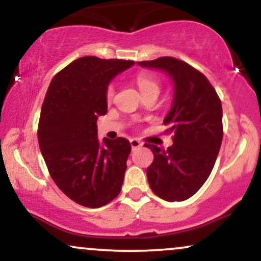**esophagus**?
Returning a JSON list of instances; mask_svg holds the SVG:
<instances>
[{
	"instance_id": "esophagus-1",
	"label": "esophagus",
	"mask_w": 261,
	"mask_h": 261,
	"mask_svg": "<svg viewBox=\"0 0 261 261\" xmlns=\"http://www.w3.org/2000/svg\"><path fill=\"white\" fill-rule=\"evenodd\" d=\"M130 145H131V148H133V149H136V148L141 147V146H142V143H141L139 140H136V139H131V140H130Z\"/></svg>"
}]
</instances>
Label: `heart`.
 <instances>
[{"instance_id": "b5f03b06", "label": "heart", "mask_w": 261, "mask_h": 261, "mask_svg": "<svg viewBox=\"0 0 261 261\" xmlns=\"http://www.w3.org/2000/svg\"><path fill=\"white\" fill-rule=\"evenodd\" d=\"M136 82L141 93H142L143 95L148 94V93H153V92L160 93V85H158V81L153 74L140 73L139 76L136 77ZM113 97H114V87L113 85H110L108 87V91H107L108 100H112Z\"/></svg>"}]
</instances>
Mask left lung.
<instances>
[{
	"mask_svg": "<svg viewBox=\"0 0 261 261\" xmlns=\"http://www.w3.org/2000/svg\"><path fill=\"white\" fill-rule=\"evenodd\" d=\"M155 68L172 80V107L163 124L174 134L173 145L152 149L154 160L148 167L152 191L166 201H184L202 187L211 174L222 143V104L216 91L201 72L174 58L137 62Z\"/></svg>",
	"mask_w": 261,
	"mask_h": 261,
	"instance_id": "8db88e82",
	"label": "left lung"
}]
</instances>
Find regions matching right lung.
<instances>
[{"mask_svg":"<svg viewBox=\"0 0 261 261\" xmlns=\"http://www.w3.org/2000/svg\"><path fill=\"white\" fill-rule=\"evenodd\" d=\"M134 64L77 59L54 77L45 95L38 128L41 154L60 190L86 207H101L121 190L130 142L99 141L97 119L108 112L110 81Z\"/></svg>","mask_w":261,"mask_h":261,"instance_id":"add662e5","label":"right lung"}]
</instances>
